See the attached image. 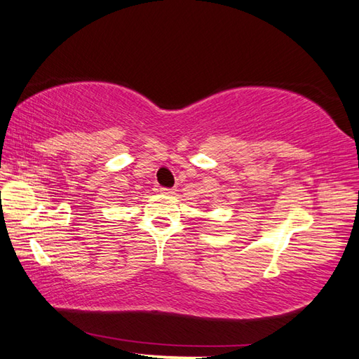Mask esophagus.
Instances as JSON below:
<instances>
[{
  "label": "esophagus",
  "mask_w": 359,
  "mask_h": 359,
  "mask_svg": "<svg viewBox=\"0 0 359 359\" xmlns=\"http://www.w3.org/2000/svg\"><path fill=\"white\" fill-rule=\"evenodd\" d=\"M175 192H177V190H175V189H167V187H161V194H164V195H173Z\"/></svg>",
  "instance_id": "34e87169"
}]
</instances>
